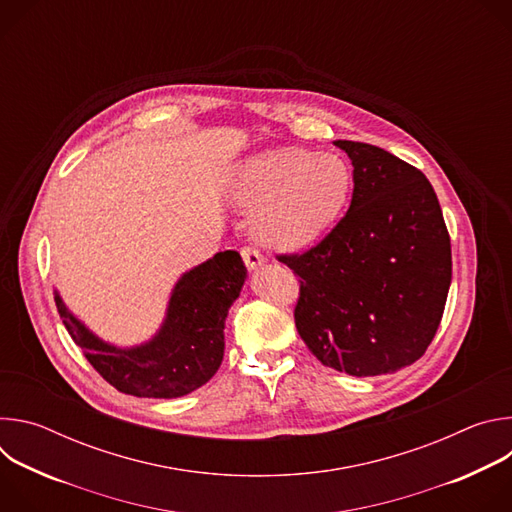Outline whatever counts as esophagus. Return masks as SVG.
<instances>
[{"label":"esophagus","instance_id":"obj_1","mask_svg":"<svg viewBox=\"0 0 512 512\" xmlns=\"http://www.w3.org/2000/svg\"><path fill=\"white\" fill-rule=\"evenodd\" d=\"M241 255H243V261H245V265H247L249 271H257V269L263 267V263H265L263 255H261L259 251L251 249V247H245V249L241 251Z\"/></svg>","mask_w":512,"mask_h":512}]
</instances>
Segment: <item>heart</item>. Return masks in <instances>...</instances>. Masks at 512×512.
<instances>
[{
  "instance_id": "heart-1",
  "label": "heart",
  "mask_w": 512,
  "mask_h": 512,
  "mask_svg": "<svg viewBox=\"0 0 512 512\" xmlns=\"http://www.w3.org/2000/svg\"><path fill=\"white\" fill-rule=\"evenodd\" d=\"M354 174L338 156L298 148L263 152L241 162L227 180L231 204L255 210V239L296 253L324 237L346 210Z\"/></svg>"
}]
</instances>
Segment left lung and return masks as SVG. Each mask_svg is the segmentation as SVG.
<instances>
[{"instance_id":"8db88e82","label":"left lung","mask_w":512,"mask_h":512,"mask_svg":"<svg viewBox=\"0 0 512 512\" xmlns=\"http://www.w3.org/2000/svg\"><path fill=\"white\" fill-rule=\"evenodd\" d=\"M352 162L350 206L304 255L296 326L312 354L352 377L391 375L423 356L452 283V249L429 180L371 143L336 139Z\"/></svg>"}]
</instances>
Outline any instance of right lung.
Listing matches in <instances>:
<instances>
[{"mask_svg": "<svg viewBox=\"0 0 512 512\" xmlns=\"http://www.w3.org/2000/svg\"><path fill=\"white\" fill-rule=\"evenodd\" d=\"M247 267L237 251H221L184 271L174 283L156 334L133 346L103 340L68 310L54 289L58 314L87 360L117 391L135 397H184L218 371L225 356V324L241 296Z\"/></svg>", "mask_w": 512, "mask_h": 512, "instance_id": "obj_1", "label": "right lung"}]
</instances>
